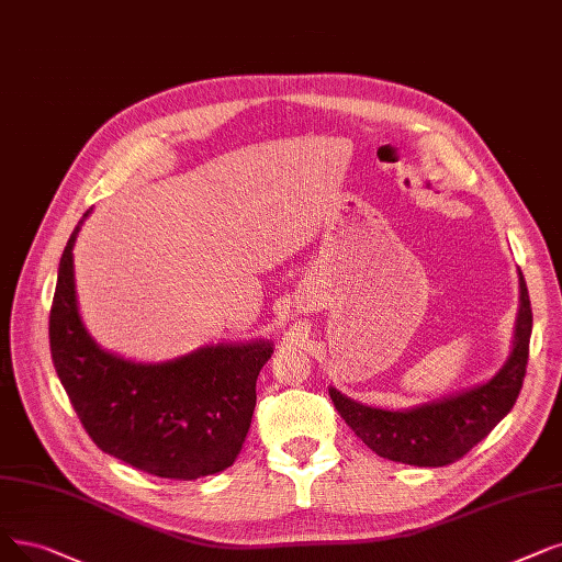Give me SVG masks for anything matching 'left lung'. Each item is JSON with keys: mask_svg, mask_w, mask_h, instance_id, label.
<instances>
[{"mask_svg": "<svg viewBox=\"0 0 562 562\" xmlns=\"http://www.w3.org/2000/svg\"><path fill=\"white\" fill-rule=\"evenodd\" d=\"M519 316L512 349L503 370L457 397L411 411L362 406L330 387V400L360 441L379 457L411 467H448L490 434L515 406L528 364L532 310L528 286L519 273Z\"/></svg>", "mask_w": 562, "mask_h": 562, "instance_id": "left-lung-1", "label": "left lung"}]
</instances>
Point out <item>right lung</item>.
Returning a JSON list of instances; mask_svg holds the SVG:
<instances>
[{
	"instance_id": "1",
	"label": "right lung",
	"mask_w": 562,
	"mask_h": 562,
	"mask_svg": "<svg viewBox=\"0 0 562 562\" xmlns=\"http://www.w3.org/2000/svg\"><path fill=\"white\" fill-rule=\"evenodd\" d=\"M80 225L59 261L50 353L82 427L103 452L156 477L198 480L229 469L250 429L257 376L273 347L217 345L160 364L99 349L76 301L72 243Z\"/></svg>"
}]
</instances>
